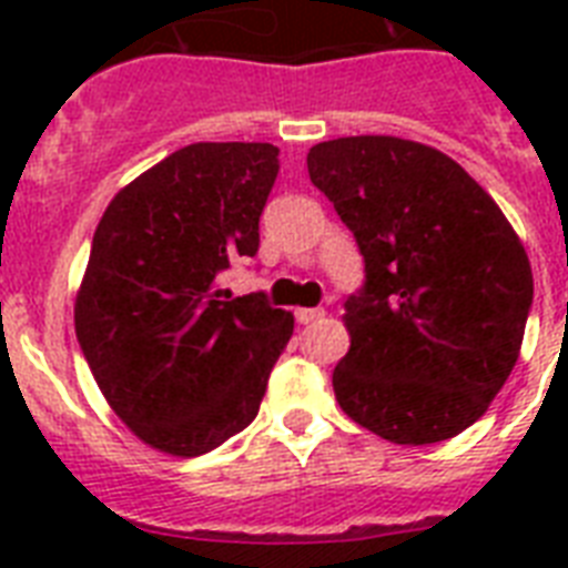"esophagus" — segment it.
<instances>
[{
  "label": "esophagus",
  "mask_w": 568,
  "mask_h": 568,
  "mask_svg": "<svg viewBox=\"0 0 568 568\" xmlns=\"http://www.w3.org/2000/svg\"><path fill=\"white\" fill-rule=\"evenodd\" d=\"M294 318H297V324H312V321L324 318V310H297Z\"/></svg>",
  "instance_id": "1"
}]
</instances>
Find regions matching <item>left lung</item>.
I'll return each instance as SVG.
<instances>
[{
  "instance_id": "obj_1",
  "label": "left lung",
  "mask_w": 568,
  "mask_h": 568,
  "mask_svg": "<svg viewBox=\"0 0 568 568\" xmlns=\"http://www.w3.org/2000/svg\"><path fill=\"white\" fill-rule=\"evenodd\" d=\"M310 180L354 232L365 283L345 301L338 406L397 445L450 439L486 413L519 359L534 274L495 200L433 146L336 138Z\"/></svg>"
}]
</instances>
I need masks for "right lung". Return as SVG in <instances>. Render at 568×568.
Returning <instances> with one entry per match:
<instances>
[{
  "mask_svg": "<svg viewBox=\"0 0 568 568\" xmlns=\"http://www.w3.org/2000/svg\"><path fill=\"white\" fill-rule=\"evenodd\" d=\"M274 144H191L120 191L93 232L75 336L111 409L173 457L247 427L288 345L292 312L232 297L221 274L258 253Z\"/></svg>",
  "mask_w": 568,
  "mask_h": 568,
  "instance_id": "right-lung-1",
  "label": "right lung"
}]
</instances>
